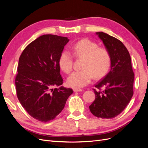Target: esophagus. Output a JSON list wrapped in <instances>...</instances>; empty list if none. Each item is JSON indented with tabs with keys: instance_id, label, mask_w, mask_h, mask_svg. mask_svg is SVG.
I'll use <instances>...</instances> for the list:
<instances>
[{
	"instance_id": "obj_1",
	"label": "esophagus",
	"mask_w": 148,
	"mask_h": 148,
	"mask_svg": "<svg viewBox=\"0 0 148 148\" xmlns=\"http://www.w3.org/2000/svg\"><path fill=\"white\" fill-rule=\"evenodd\" d=\"M73 91L74 92H81V91H82V89H79V88H74Z\"/></svg>"
}]
</instances>
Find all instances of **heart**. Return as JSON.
<instances>
[{
	"label": "heart",
	"instance_id": "b5f03b06",
	"mask_svg": "<svg viewBox=\"0 0 148 148\" xmlns=\"http://www.w3.org/2000/svg\"><path fill=\"white\" fill-rule=\"evenodd\" d=\"M73 54L77 58H84L81 71H76L67 78L69 86L80 88L91 82L93 77L99 78L108 71L111 64L110 53L105 47H98L90 40L83 39L71 47ZM73 58L69 51H63L59 56V65L66 73L72 70Z\"/></svg>",
	"mask_w": 148,
	"mask_h": 148
}]
</instances>
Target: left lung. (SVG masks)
Segmentation results:
<instances>
[{"mask_svg": "<svg viewBox=\"0 0 148 148\" xmlns=\"http://www.w3.org/2000/svg\"><path fill=\"white\" fill-rule=\"evenodd\" d=\"M96 34L109 52L111 64L109 72L95 84L93 90L96 98L89 110L97 117L113 119L122 112L132 99L135 75L130 56L123 44L103 32Z\"/></svg>", "mask_w": 148, "mask_h": 148, "instance_id": "1", "label": "left lung"}]
</instances>
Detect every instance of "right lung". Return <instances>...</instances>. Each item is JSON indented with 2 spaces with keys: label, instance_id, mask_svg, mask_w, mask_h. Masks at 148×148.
<instances>
[{
  "label": "right lung",
  "instance_id": "right-lung-1",
  "mask_svg": "<svg viewBox=\"0 0 148 148\" xmlns=\"http://www.w3.org/2000/svg\"><path fill=\"white\" fill-rule=\"evenodd\" d=\"M68 38L42 35L26 46L21 54L15 78L17 97L34 119L47 122L64 109L72 89L63 84L59 59Z\"/></svg>",
  "mask_w": 148,
  "mask_h": 148
}]
</instances>
